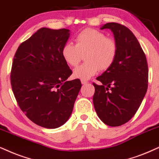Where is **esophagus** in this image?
Instances as JSON below:
<instances>
[{"label": "esophagus", "mask_w": 159, "mask_h": 159, "mask_svg": "<svg viewBox=\"0 0 159 159\" xmlns=\"http://www.w3.org/2000/svg\"><path fill=\"white\" fill-rule=\"evenodd\" d=\"M81 84H86L88 83V81H85V80H83V79H81Z\"/></svg>", "instance_id": "esophagus-1"}]
</instances>
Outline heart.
Instances as JSON below:
<instances>
[{
  "label": "heart",
  "mask_w": 159,
  "mask_h": 159,
  "mask_svg": "<svg viewBox=\"0 0 159 159\" xmlns=\"http://www.w3.org/2000/svg\"><path fill=\"white\" fill-rule=\"evenodd\" d=\"M75 45L67 43L61 49V56L67 65L76 67L85 55L86 62L73 70L75 78L89 79L98 70H108L114 64L117 54V44L96 29H86L75 37Z\"/></svg>",
  "instance_id": "obj_1"
}]
</instances>
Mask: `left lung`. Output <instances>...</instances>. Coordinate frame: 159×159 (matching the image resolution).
I'll return each mask as SVG.
<instances>
[{
  "label": "left lung",
  "mask_w": 159,
  "mask_h": 159,
  "mask_svg": "<svg viewBox=\"0 0 159 159\" xmlns=\"http://www.w3.org/2000/svg\"><path fill=\"white\" fill-rule=\"evenodd\" d=\"M113 32L117 54L114 64L93 83L96 113L107 125L116 127L129 121L137 111L148 85L145 54L135 36L121 24L108 23L100 29Z\"/></svg>",
  "instance_id": "1"
}]
</instances>
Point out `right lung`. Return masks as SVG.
<instances>
[{
  "instance_id": "right-lung-1",
  "label": "right lung",
  "mask_w": 159,
  "mask_h": 159,
  "mask_svg": "<svg viewBox=\"0 0 159 159\" xmlns=\"http://www.w3.org/2000/svg\"><path fill=\"white\" fill-rule=\"evenodd\" d=\"M70 30L42 28L20 44L11 67V89L20 109L32 122L56 128L67 121L81 87L61 56Z\"/></svg>"
}]
</instances>
